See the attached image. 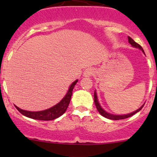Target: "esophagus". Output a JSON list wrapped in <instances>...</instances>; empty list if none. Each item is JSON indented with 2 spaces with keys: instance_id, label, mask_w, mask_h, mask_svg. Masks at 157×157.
Here are the masks:
<instances>
[{
  "instance_id": "obj_1",
  "label": "esophagus",
  "mask_w": 157,
  "mask_h": 157,
  "mask_svg": "<svg viewBox=\"0 0 157 157\" xmlns=\"http://www.w3.org/2000/svg\"><path fill=\"white\" fill-rule=\"evenodd\" d=\"M94 73V70L93 68H86V70H85L84 73H83V75L85 77H91V75H93Z\"/></svg>"
}]
</instances>
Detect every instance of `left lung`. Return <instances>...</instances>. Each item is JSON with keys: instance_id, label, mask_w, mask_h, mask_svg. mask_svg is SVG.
I'll list each match as a JSON object with an SVG mask.
<instances>
[{"instance_id": "8db88e82", "label": "left lung", "mask_w": 157, "mask_h": 157, "mask_svg": "<svg viewBox=\"0 0 157 157\" xmlns=\"http://www.w3.org/2000/svg\"><path fill=\"white\" fill-rule=\"evenodd\" d=\"M128 42L129 44H130L131 46H134L135 48H140V49H141L142 52H143V53H145L144 52V50L143 48L141 46H140V44H138L137 43H136L135 41L133 40L131 37H128ZM94 103H95V105H96L97 107V111L100 112V114L102 115V116H103L104 117L107 118V119H109V120H123V119H126L128 117H130L133 116V115L135 114L136 113H137L138 111H140V110L142 109V107H143L144 105L141 106V107L140 108V109L136 110V111H134V112L131 113H128V114H125V115H113V114H111V113H107L106 111H104L103 109H102L101 106H100V103H99L98 100H97V93L94 91Z\"/></svg>"}]
</instances>
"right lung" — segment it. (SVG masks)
<instances>
[{
	"instance_id": "add662e5",
	"label": "right lung",
	"mask_w": 157,
	"mask_h": 157,
	"mask_svg": "<svg viewBox=\"0 0 157 157\" xmlns=\"http://www.w3.org/2000/svg\"><path fill=\"white\" fill-rule=\"evenodd\" d=\"M78 80H75L71 86L69 87L67 94L66 96L63 97L61 101L55 105L53 107L50 108V109L44 110V111H25V110H22L19 109L18 107L15 106L16 109L20 113H22L23 115L29 117L32 119H35V120H52L58 118L61 115H63L66 112V109H67L68 105H69L70 100H71V95H72V91L75 86L76 85Z\"/></svg>"
}]
</instances>
